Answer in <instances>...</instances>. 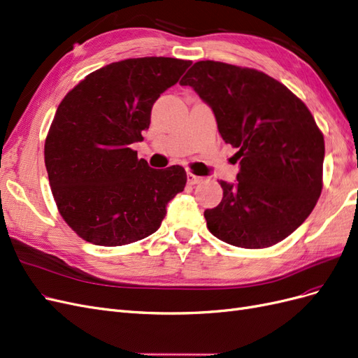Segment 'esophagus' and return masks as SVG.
Here are the masks:
<instances>
[{
  "instance_id": "1",
  "label": "esophagus",
  "mask_w": 358,
  "mask_h": 358,
  "mask_svg": "<svg viewBox=\"0 0 358 358\" xmlns=\"http://www.w3.org/2000/svg\"><path fill=\"white\" fill-rule=\"evenodd\" d=\"M201 182H203L201 176L194 175V173H188V183H191V185H197V183H201Z\"/></svg>"
}]
</instances>
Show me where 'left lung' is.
Returning <instances> with one entry per match:
<instances>
[{
	"label": "left lung",
	"instance_id": "obj_1",
	"mask_svg": "<svg viewBox=\"0 0 358 358\" xmlns=\"http://www.w3.org/2000/svg\"><path fill=\"white\" fill-rule=\"evenodd\" d=\"M208 103L225 143L237 148L236 183L204 210L209 231L233 246L276 245L305 222L322 189L324 137L285 85L254 69L199 61L183 76Z\"/></svg>",
	"mask_w": 358,
	"mask_h": 358
}]
</instances>
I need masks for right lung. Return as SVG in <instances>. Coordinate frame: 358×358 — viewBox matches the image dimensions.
<instances>
[{
  "mask_svg": "<svg viewBox=\"0 0 358 358\" xmlns=\"http://www.w3.org/2000/svg\"><path fill=\"white\" fill-rule=\"evenodd\" d=\"M191 61L131 58L92 71L64 96L45 142L62 220L83 241L122 246L155 233L167 203L187 185L180 166L150 169L131 149L158 96Z\"/></svg>",
  "mask_w": 358,
  "mask_h": 358,
  "instance_id": "add662e5",
  "label": "right lung"
}]
</instances>
